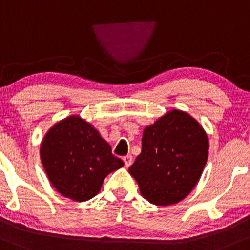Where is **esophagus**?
Masks as SVG:
<instances>
[{
	"label": "esophagus",
	"instance_id": "obj_1",
	"mask_svg": "<svg viewBox=\"0 0 250 250\" xmlns=\"http://www.w3.org/2000/svg\"><path fill=\"white\" fill-rule=\"evenodd\" d=\"M123 161H124L126 167H130V165L132 164V156H131V155L125 156L124 158H123Z\"/></svg>",
	"mask_w": 250,
	"mask_h": 250
}]
</instances>
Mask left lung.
Segmentation results:
<instances>
[{
    "label": "left lung",
    "mask_w": 250,
    "mask_h": 250,
    "mask_svg": "<svg viewBox=\"0 0 250 250\" xmlns=\"http://www.w3.org/2000/svg\"><path fill=\"white\" fill-rule=\"evenodd\" d=\"M206 131L187 112L172 110L144 128L142 152L128 167L145 200L170 206L197 184L208 159Z\"/></svg>",
    "instance_id": "8db88e82"
}]
</instances>
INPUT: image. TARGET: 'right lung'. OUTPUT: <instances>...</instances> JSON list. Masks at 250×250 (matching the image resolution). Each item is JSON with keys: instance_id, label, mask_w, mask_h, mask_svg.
<instances>
[{"instance_id": "add662e5", "label": "right lung", "mask_w": 250, "mask_h": 250, "mask_svg": "<svg viewBox=\"0 0 250 250\" xmlns=\"http://www.w3.org/2000/svg\"><path fill=\"white\" fill-rule=\"evenodd\" d=\"M40 157L55 190L75 202L94 197L106 176L124 167L108 143L79 116L64 118L49 128Z\"/></svg>"}]
</instances>
